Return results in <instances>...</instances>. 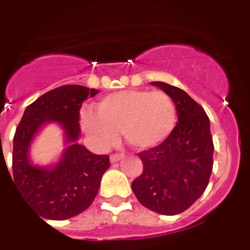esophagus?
<instances>
[{"label": "esophagus", "instance_id": "34e87169", "mask_svg": "<svg viewBox=\"0 0 250 250\" xmlns=\"http://www.w3.org/2000/svg\"><path fill=\"white\" fill-rule=\"evenodd\" d=\"M122 157H123V155H121V154H113V155H110V163H118V161L121 160Z\"/></svg>", "mask_w": 250, "mask_h": 250}]
</instances>
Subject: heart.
<instances>
[{"label":"heart","mask_w":250,"mask_h":250,"mask_svg":"<svg viewBox=\"0 0 250 250\" xmlns=\"http://www.w3.org/2000/svg\"><path fill=\"white\" fill-rule=\"evenodd\" d=\"M96 106L98 112H81V125L102 148L115 144L119 129L132 147H156L173 133L178 122L175 103L160 90H122L104 96Z\"/></svg>","instance_id":"heart-1"}]
</instances>
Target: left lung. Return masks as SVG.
I'll list each match as a JSON object with an SVG mask.
<instances>
[{"mask_svg":"<svg viewBox=\"0 0 250 250\" xmlns=\"http://www.w3.org/2000/svg\"><path fill=\"white\" fill-rule=\"evenodd\" d=\"M174 100L178 123L156 147L138 154L144 171L132 182L142 206L156 213L178 215L189 208L207 188L213 165V142L205 109L186 91L155 81Z\"/></svg>","mask_w":250,"mask_h":250,"instance_id":"1","label":"left lung"}]
</instances>
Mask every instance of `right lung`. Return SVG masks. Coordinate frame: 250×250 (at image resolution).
<instances>
[{
  "mask_svg": "<svg viewBox=\"0 0 250 250\" xmlns=\"http://www.w3.org/2000/svg\"><path fill=\"white\" fill-rule=\"evenodd\" d=\"M98 93L99 90L81 85L50 90L26 106L15 132L11 180L29 206L44 219L66 220L83 212L93 203L103 174L110 167L108 155H95L77 144L80 109L87 96ZM52 121L65 131L64 154L53 167L31 165V141L44 124Z\"/></svg>",
  "mask_w": 250,
  "mask_h": 250,
  "instance_id": "obj_1",
  "label": "right lung"
}]
</instances>
